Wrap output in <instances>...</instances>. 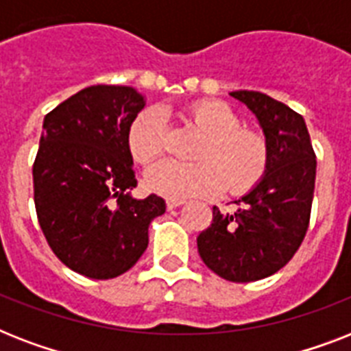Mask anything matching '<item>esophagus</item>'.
Here are the masks:
<instances>
[{"label": "esophagus", "instance_id": "obj_1", "mask_svg": "<svg viewBox=\"0 0 351 351\" xmlns=\"http://www.w3.org/2000/svg\"><path fill=\"white\" fill-rule=\"evenodd\" d=\"M182 204H184V200H173V198H169V200L165 202V206H167V209H175L180 208Z\"/></svg>", "mask_w": 351, "mask_h": 351}]
</instances>
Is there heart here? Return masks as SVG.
Masks as SVG:
<instances>
[{"label": "heart", "mask_w": 351, "mask_h": 351, "mask_svg": "<svg viewBox=\"0 0 351 351\" xmlns=\"http://www.w3.org/2000/svg\"><path fill=\"white\" fill-rule=\"evenodd\" d=\"M187 120L204 136L198 145L197 164L162 162L147 171L145 184L162 197L182 200L187 197L226 195L240 197L255 189L269 167V142L256 129L242 127V118L215 100L195 101L187 107ZM167 123L164 112L149 107L132 120L127 147L132 160L151 165L167 149Z\"/></svg>", "instance_id": "heart-1"}]
</instances>
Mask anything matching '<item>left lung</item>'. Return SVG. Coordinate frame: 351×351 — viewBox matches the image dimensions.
I'll return each mask as SVG.
<instances>
[{
  "mask_svg": "<svg viewBox=\"0 0 351 351\" xmlns=\"http://www.w3.org/2000/svg\"><path fill=\"white\" fill-rule=\"evenodd\" d=\"M269 142V167L255 189L237 200L234 213L213 208L198 234L204 264L231 282H253L277 273L302 244L310 226L317 160L304 118L256 90H234Z\"/></svg>",
  "mask_w": 351,
  "mask_h": 351,
  "instance_id": "left-lung-1",
  "label": "left lung"
}]
</instances>
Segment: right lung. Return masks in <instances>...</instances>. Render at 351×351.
Returning <instances> with one entry per match:
<instances>
[{"label":"right lung","instance_id":"obj_1","mask_svg":"<svg viewBox=\"0 0 351 351\" xmlns=\"http://www.w3.org/2000/svg\"><path fill=\"white\" fill-rule=\"evenodd\" d=\"M145 101L125 85H90L43 120L32 165L40 228L54 255L89 278L131 269L149 244L164 198L136 200L127 132Z\"/></svg>","mask_w":351,"mask_h":351}]
</instances>
